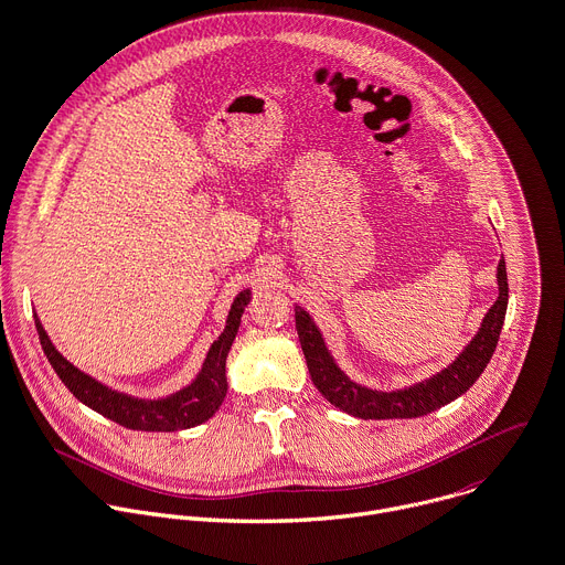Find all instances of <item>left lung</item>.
<instances>
[{
    "mask_svg": "<svg viewBox=\"0 0 565 565\" xmlns=\"http://www.w3.org/2000/svg\"><path fill=\"white\" fill-rule=\"evenodd\" d=\"M498 286L500 297L487 312L480 332L465 348V352L436 376L398 392H376L352 383L332 361L310 315L297 306L295 323L312 383L334 407L363 420L418 418L445 407L447 403L462 396L480 379L498 348L509 306V277L504 259H500L498 266Z\"/></svg>",
    "mask_w": 565,
    "mask_h": 565,
    "instance_id": "obj_1",
    "label": "left lung"
}]
</instances>
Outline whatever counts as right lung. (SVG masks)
Returning <instances> with one entry per match:
<instances>
[{
    "label": "right lung",
    "mask_w": 565,
    "mask_h": 565,
    "mask_svg": "<svg viewBox=\"0 0 565 565\" xmlns=\"http://www.w3.org/2000/svg\"><path fill=\"white\" fill-rule=\"evenodd\" d=\"M250 301V290H242L228 312L226 328L220 339L211 345L202 372L198 379L182 392L164 398V401H138L118 392L107 390L92 376L76 370L67 363L47 339L43 326L34 315L36 334L43 348L45 359L54 367L56 376L63 385L89 409L98 412L100 416L136 431H178L202 425L209 420L222 405L226 396V356L233 345V339L239 328V319L244 315L246 303Z\"/></svg>",
    "instance_id": "obj_1"
}]
</instances>
